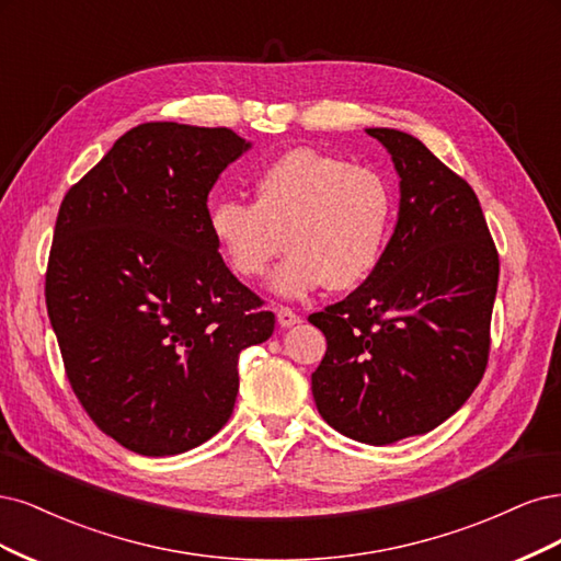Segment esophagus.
<instances>
[{
  "mask_svg": "<svg viewBox=\"0 0 561 561\" xmlns=\"http://www.w3.org/2000/svg\"><path fill=\"white\" fill-rule=\"evenodd\" d=\"M277 321L282 329H288V327H296L300 317L291 310V307H277Z\"/></svg>",
  "mask_w": 561,
  "mask_h": 561,
  "instance_id": "esophagus-1",
  "label": "esophagus"
}]
</instances>
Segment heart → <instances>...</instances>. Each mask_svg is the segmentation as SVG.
Instances as JSON below:
<instances>
[{
	"mask_svg": "<svg viewBox=\"0 0 561 561\" xmlns=\"http://www.w3.org/2000/svg\"><path fill=\"white\" fill-rule=\"evenodd\" d=\"M254 203L224 197L207 214L211 240L232 275L259 279L286 261L273 288L296 298L327 284L333 291L366 282L385 254L396 195L389 179L331 153L291 149L256 174Z\"/></svg>",
	"mask_w": 561,
	"mask_h": 561,
	"instance_id": "heart-1",
	"label": "heart"
}]
</instances>
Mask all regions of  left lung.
<instances>
[{
    "label": "left lung",
    "mask_w": 561,
    "mask_h": 561,
    "mask_svg": "<svg viewBox=\"0 0 561 561\" xmlns=\"http://www.w3.org/2000/svg\"><path fill=\"white\" fill-rule=\"evenodd\" d=\"M366 133L401 176L399 221L373 275L310 314L329 345L312 393L342 436L391 445L443 424L480 385L499 254L468 182L417 137Z\"/></svg>",
    "instance_id": "1"
}]
</instances>
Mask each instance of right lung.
Returning a JSON list of instances; mask_svg holds the SVG:
<instances>
[{
	"instance_id": "1",
	"label": "right lung",
	"mask_w": 561,
	"mask_h": 561,
	"mask_svg": "<svg viewBox=\"0 0 561 561\" xmlns=\"http://www.w3.org/2000/svg\"><path fill=\"white\" fill-rule=\"evenodd\" d=\"M249 149L228 128L141 123L60 205L50 327L88 417L137 455H182L219 433L240 352L275 331L207 228L211 186Z\"/></svg>"
}]
</instances>
